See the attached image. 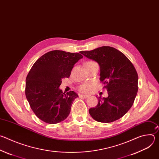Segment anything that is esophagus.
<instances>
[{"label": "esophagus", "mask_w": 159, "mask_h": 159, "mask_svg": "<svg viewBox=\"0 0 159 159\" xmlns=\"http://www.w3.org/2000/svg\"><path fill=\"white\" fill-rule=\"evenodd\" d=\"M80 97H82V98H84L85 99H87L89 97V96L87 95V94H81V95H80Z\"/></svg>", "instance_id": "esophagus-1"}]
</instances>
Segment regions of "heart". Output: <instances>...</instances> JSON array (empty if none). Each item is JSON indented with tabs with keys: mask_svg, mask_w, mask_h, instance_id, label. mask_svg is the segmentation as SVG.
<instances>
[{
	"mask_svg": "<svg viewBox=\"0 0 159 159\" xmlns=\"http://www.w3.org/2000/svg\"><path fill=\"white\" fill-rule=\"evenodd\" d=\"M89 62H93V61H89ZM94 87V84L93 83H85L82 85H80L79 87V89L80 92L82 93H87L90 91Z\"/></svg>",
	"mask_w": 159,
	"mask_h": 159,
	"instance_id": "heart-1",
	"label": "heart"
}]
</instances>
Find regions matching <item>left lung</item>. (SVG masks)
<instances>
[{"instance_id": "left-lung-1", "label": "left lung", "mask_w": 159, "mask_h": 159, "mask_svg": "<svg viewBox=\"0 0 159 159\" xmlns=\"http://www.w3.org/2000/svg\"><path fill=\"white\" fill-rule=\"evenodd\" d=\"M80 53L98 63L99 79L108 92L107 98H98V105L89 110L90 115L101 123L121 118L131 107L138 92L139 77L133 65L123 53L111 47Z\"/></svg>"}]
</instances>
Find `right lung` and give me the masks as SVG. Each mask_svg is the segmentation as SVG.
<instances>
[{"label":"right lung","mask_w":159,"mask_h":159,"mask_svg":"<svg viewBox=\"0 0 159 159\" xmlns=\"http://www.w3.org/2000/svg\"><path fill=\"white\" fill-rule=\"evenodd\" d=\"M83 56L77 53L53 50L38 58L26 80L25 94L31 108L43 121L56 124L65 120L70 112L74 91L62 92V79L69 77L74 65Z\"/></svg>","instance_id":"1"}]
</instances>
